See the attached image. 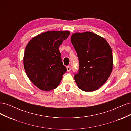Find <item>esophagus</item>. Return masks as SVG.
<instances>
[{
    "instance_id": "34e87169",
    "label": "esophagus",
    "mask_w": 131,
    "mask_h": 131,
    "mask_svg": "<svg viewBox=\"0 0 131 131\" xmlns=\"http://www.w3.org/2000/svg\"><path fill=\"white\" fill-rule=\"evenodd\" d=\"M70 69H71V68H70V66H67V72H70Z\"/></svg>"
}]
</instances>
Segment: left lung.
I'll return each mask as SVG.
<instances>
[{"label": "left lung", "mask_w": 131, "mask_h": 131, "mask_svg": "<svg viewBox=\"0 0 131 131\" xmlns=\"http://www.w3.org/2000/svg\"><path fill=\"white\" fill-rule=\"evenodd\" d=\"M71 42L79 62V72L74 76L78 87L85 92L98 90L112 72L111 47L104 38L90 31L73 33Z\"/></svg>", "instance_id": "1"}]
</instances>
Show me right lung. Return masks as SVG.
I'll return each instance as SVG.
<instances>
[{
  "label": "right lung",
  "instance_id": "1",
  "mask_svg": "<svg viewBox=\"0 0 131 131\" xmlns=\"http://www.w3.org/2000/svg\"><path fill=\"white\" fill-rule=\"evenodd\" d=\"M69 31H47L29 41L23 56V65L29 80L38 88L49 91L58 86L67 71L59 46Z\"/></svg>",
  "mask_w": 131,
  "mask_h": 131
}]
</instances>
